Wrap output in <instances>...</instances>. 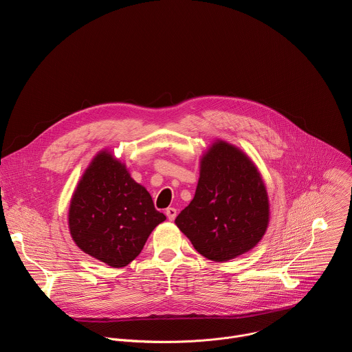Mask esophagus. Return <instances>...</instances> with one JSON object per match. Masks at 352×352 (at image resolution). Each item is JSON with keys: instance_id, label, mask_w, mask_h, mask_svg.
Returning <instances> with one entry per match:
<instances>
[{"instance_id": "34e87169", "label": "esophagus", "mask_w": 352, "mask_h": 352, "mask_svg": "<svg viewBox=\"0 0 352 352\" xmlns=\"http://www.w3.org/2000/svg\"><path fill=\"white\" fill-rule=\"evenodd\" d=\"M166 216H167V219H168L170 221L175 220V217H177V209H174V208H168V209L166 210Z\"/></svg>"}]
</instances>
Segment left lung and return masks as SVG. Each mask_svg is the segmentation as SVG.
I'll use <instances>...</instances> for the list:
<instances>
[{
    "instance_id": "obj_1",
    "label": "left lung",
    "mask_w": 352,
    "mask_h": 352,
    "mask_svg": "<svg viewBox=\"0 0 352 352\" xmlns=\"http://www.w3.org/2000/svg\"><path fill=\"white\" fill-rule=\"evenodd\" d=\"M270 219L258 167L241 148L216 140L200 159L196 192L177 227L206 259L227 262L255 248Z\"/></svg>"
}]
</instances>
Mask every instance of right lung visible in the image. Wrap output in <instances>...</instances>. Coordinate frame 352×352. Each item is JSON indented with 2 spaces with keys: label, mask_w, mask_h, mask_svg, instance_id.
I'll use <instances>...</instances> for the list:
<instances>
[{
  "label": "right lung",
  "mask_w": 352,
  "mask_h": 352,
  "mask_svg": "<svg viewBox=\"0 0 352 352\" xmlns=\"http://www.w3.org/2000/svg\"><path fill=\"white\" fill-rule=\"evenodd\" d=\"M166 216L109 150L97 153L72 195L68 226L79 249L111 267L129 265Z\"/></svg>",
  "instance_id": "1"
}]
</instances>
